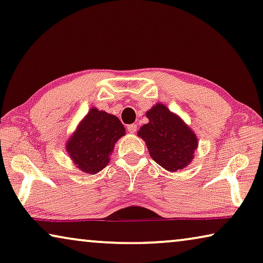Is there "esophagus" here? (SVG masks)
<instances>
[{
  "mask_svg": "<svg viewBox=\"0 0 263 263\" xmlns=\"http://www.w3.org/2000/svg\"><path fill=\"white\" fill-rule=\"evenodd\" d=\"M127 131L130 132V133H136V131H137V125H136V124L127 125Z\"/></svg>",
  "mask_w": 263,
  "mask_h": 263,
  "instance_id": "obj_1",
  "label": "esophagus"
}]
</instances>
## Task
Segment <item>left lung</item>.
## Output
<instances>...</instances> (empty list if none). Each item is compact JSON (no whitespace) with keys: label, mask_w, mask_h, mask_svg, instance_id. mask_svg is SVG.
Listing matches in <instances>:
<instances>
[{"label":"left lung","mask_w":263,"mask_h":263,"mask_svg":"<svg viewBox=\"0 0 263 263\" xmlns=\"http://www.w3.org/2000/svg\"><path fill=\"white\" fill-rule=\"evenodd\" d=\"M146 117L148 123L139 128L138 137L146 144L152 159L170 172L185 169L198 146L195 132L162 103L148 109Z\"/></svg>","instance_id":"left-lung-1"}]
</instances>
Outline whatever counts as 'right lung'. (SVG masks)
I'll use <instances>...</instances> for the list:
<instances>
[{"mask_svg": "<svg viewBox=\"0 0 263 263\" xmlns=\"http://www.w3.org/2000/svg\"><path fill=\"white\" fill-rule=\"evenodd\" d=\"M123 136L125 127L118 117L92 107L78 124L65 148L78 169L96 175L109 163L115 145Z\"/></svg>", "mask_w": 263, "mask_h": 263, "instance_id": "1", "label": "right lung"}]
</instances>
